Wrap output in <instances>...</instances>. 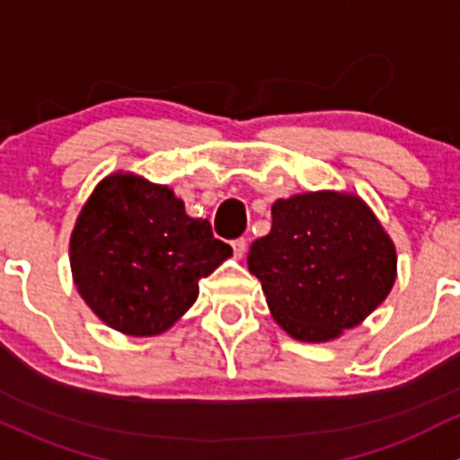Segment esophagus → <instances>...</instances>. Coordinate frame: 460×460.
I'll list each match as a JSON object with an SVG mask.
<instances>
[{
  "label": "esophagus",
  "mask_w": 460,
  "mask_h": 460,
  "mask_svg": "<svg viewBox=\"0 0 460 460\" xmlns=\"http://www.w3.org/2000/svg\"><path fill=\"white\" fill-rule=\"evenodd\" d=\"M230 245H232V252H234V257H236V259L243 257V254H245V248H248V243H245L243 236H239V239L230 241Z\"/></svg>",
  "instance_id": "esophagus-1"
}]
</instances>
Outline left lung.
Returning a JSON list of instances; mask_svg holds the SVG:
<instances>
[{"label":"left lung","mask_w":460,"mask_h":460,"mask_svg":"<svg viewBox=\"0 0 460 460\" xmlns=\"http://www.w3.org/2000/svg\"><path fill=\"white\" fill-rule=\"evenodd\" d=\"M274 321L299 341H330L361 323L390 295L396 250L354 195L305 192L279 199L272 230L250 245Z\"/></svg>","instance_id":"obj_1"}]
</instances>
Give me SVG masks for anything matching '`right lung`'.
Segmentation results:
<instances>
[{
  "label": "right lung",
  "instance_id": "add662e5",
  "mask_svg": "<svg viewBox=\"0 0 460 460\" xmlns=\"http://www.w3.org/2000/svg\"><path fill=\"white\" fill-rule=\"evenodd\" d=\"M232 254L208 219L135 174L94 188L70 236L75 286L106 325L130 336L168 330L199 296V279Z\"/></svg>",
  "mask_w": 460,
  "mask_h": 460
}]
</instances>
